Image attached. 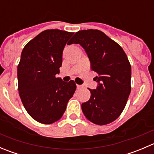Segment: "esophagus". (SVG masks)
<instances>
[{"label":"esophagus","mask_w":154,"mask_h":154,"mask_svg":"<svg viewBox=\"0 0 154 154\" xmlns=\"http://www.w3.org/2000/svg\"><path fill=\"white\" fill-rule=\"evenodd\" d=\"M77 89H80V88H83V86H81V85H77Z\"/></svg>","instance_id":"1"}]
</instances>
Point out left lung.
I'll return each instance as SVG.
<instances>
[{
	"label": "left lung",
	"mask_w": 154,
	"mask_h": 154,
	"mask_svg": "<svg viewBox=\"0 0 154 154\" xmlns=\"http://www.w3.org/2000/svg\"><path fill=\"white\" fill-rule=\"evenodd\" d=\"M80 44L86 52L91 68L97 74L96 89L82 103L88 121L97 125L114 122L123 112L130 91L131 66L122 48L98 29H84L74 34L70 44Z\"/></svg>",
	"instance_id": "1"
}]
</instances>
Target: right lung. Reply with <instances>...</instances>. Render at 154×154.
<instances>
[{
  "label": "right lung",
  "mask_w": 154,
  "mask_h": 154,
  "mask_svg": "<svg viewBox=\"0 0 154 154\" xmlns=\"http://www.w3.org/2000/svg\"><path fill=\"white\" fill-rule=\"evenodd\" d=\"M73 34L46 29L21 52L18 66L19 95L28 114L39 123L50 125L60 120L77 88L74 80L65 83L56 77L62 66L63 49Z\"/></svg>",
  "instance_id": "right-lung-1"
}]
</instances>
